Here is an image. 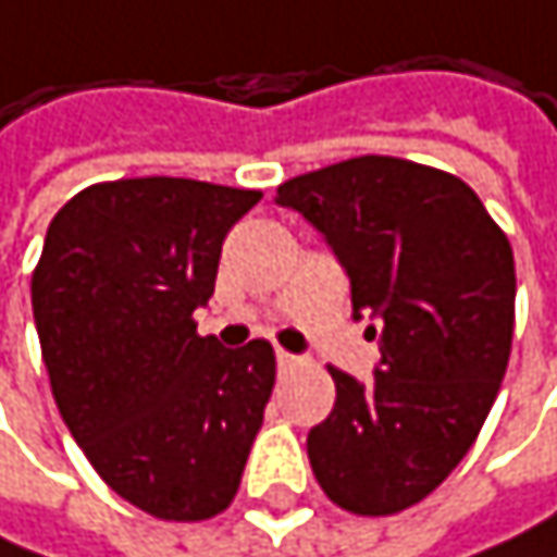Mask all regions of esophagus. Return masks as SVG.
I'll list each match as a JSON object with an SVG mask.
<instances>
[{
    "label": "esophagus",
    "mask_w": 557,
    "mask_h": 557,
    "mask_svg": "<svg viewBox=\"0 0 557 557\" xmlns=\"http://www.w3.org/2000/svg\"><path fill=\"white\" fill-rule=\"evenodd\" d=\"M276 366H281V369H297L300 359H297L294 352H284V349H281V352H276Z\"/></svg>",
    "instance_id": "obj_1"
}]
</instances>
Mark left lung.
Listing matches in <instances>:
<instances>
[{"instance_id":"1","label":"left lung","mask_w":557,"mask_h":557,"mask_svg":"<svg viewBox=\"0 0 557 557\" xmlns=\"http://www.w3.org/2000/svg\"><path fill=\"white\" fill-rule=\"evenodd\" d=\"M320 227L372 317L382 362L369 385L330 366L333 414L307 437L323 493L356 516L428 499L473 447L509 366L516 260L506 231L457 175L356 156L276 188Z\"/></svg>"}]
</instances>
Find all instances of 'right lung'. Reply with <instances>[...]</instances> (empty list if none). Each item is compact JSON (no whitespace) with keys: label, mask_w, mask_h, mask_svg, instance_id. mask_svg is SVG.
Instances as JSON below:
<instances>
[{"label":"right lung","mask_w":557,"mask_h":557,"mask_svg":"<svg viewBox=\"0 0 557 557\" xmlns=\"http://www.w3.org/2000/svg\"><path fill=\"white\" fill-rule=\"evenodd\" d=\"M257 188L146 175L77 191L48 224L32 310L54 405L100 480L162 522L240 486L276 379L267 339L221 349L191 313Z\"/></svg>","instance_id":"obj_1"}]
</instances>
